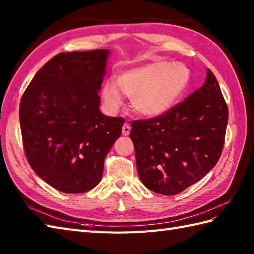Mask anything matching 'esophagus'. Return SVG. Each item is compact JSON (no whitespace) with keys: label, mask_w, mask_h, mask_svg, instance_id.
<instances>
[{"label":"esophagus","mask_w":254,"mask_h":254,"mask_svg":"<svg viewBox=\"0 0 254 254\" xmlns=\"http://www.w3.org/2000/svg\"><path fill=\"white\" fill-rule=\"evenodd\" d=\"M130 131H131L130 124L126 122L122 127V134H123V135H128V134H130Z\"/></svg>","instance_id":"esophagus-1"}]
</instances>
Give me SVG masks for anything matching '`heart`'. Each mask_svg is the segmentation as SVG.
<instances>
[{"instance_id":"b5f03b06","label":"heart","mask_w":254,"mask_h":254,"mask_svg":"<svg viewBox=\"0 0 254 254\" xmlns=\"http://www.w3.org/2000/svg\"><path fill=\"white\" fill-rule=\"evenodd\" d=\"M191 71L186 64L154 61L122 73L117 83L107 80L101 95L110 110L123 104V95L132 97L134 110L143 116L157 117L168 111L187 90Z\"/></svg>"}]
</instances>
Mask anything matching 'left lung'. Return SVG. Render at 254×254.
Segmentation results:
<instances>
[{"mask_svg":"<svg viewBox=\"0 0 254 254\" xmlns=\"http://www.w3.org/2000/svg\"><path fill=\"white\" fill-rule=\"evenodd\" d=\"M228 108L215 75L158 117L131 122L130 137L143 185L175 195L206 176L222 155Z\"/></svg>","mask_w":254,"mask_h":254,"instance_id":"8db88e82","label":"left lung"}]
</instances>
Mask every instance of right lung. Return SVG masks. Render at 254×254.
<instances>
[{"mask_svg":"<svg viewBox=\"0 0 254 254\" xmlns=\"http://www.w3.org/2000/svg\"><path fill=\"white\" fill-rule=\"evenodd\" d=\"M108 55L107 49L59 53L20 99L27 160L58 191L84 193L98 185L106 156L121 135L124 119L99 110Z\"/></svg>","mask_w":254,"mask_h":254,"instance_id":"1","label":"right lung"}]
</instances>
